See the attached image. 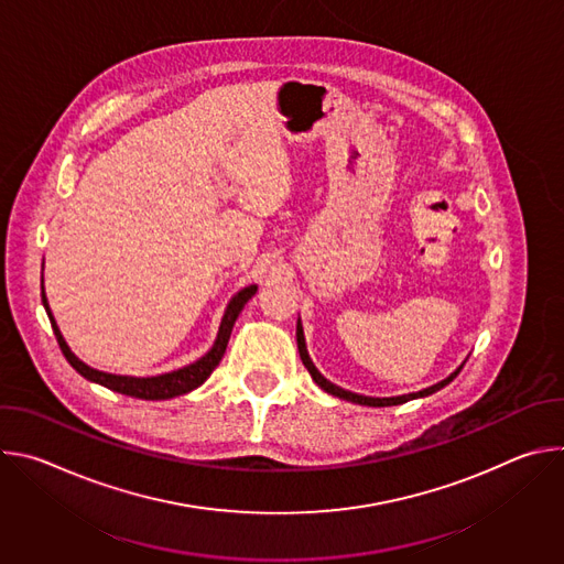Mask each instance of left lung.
Returning <instances> with one entry per match:
<instances>
[{
	"instance_id": "obj_1",
	"label": "left lung",
	"mask_w": 564,
	"mask_h": 564,
	"mask_svg": "<svg viewBox=\"0 0 564 564\" xmlns=\"http://www.w3.org/2000/svg\"><path fill=\"white\" fill-rule=\"evenodd\" d=\"M296 346H299V355H301V361H303V366L307 368V372L312 375V379H314V383L321 388V390H326V392H330V394H335V397H339V399H346V401H352V404H359V406H372V409H383V406H397V404H406V401H411V399H420V397H429V394H433V392H437L440 388H444V386H448L457 375H459V370L464 368V364L466 361H462L446 379H442V381H437V383H433V386H429V388H424V390H417V392H409V394H397V397H368V394H359V392H350V390H344V388H339L337 383H333V381H328L324 375H321L318 370H316V366L312 364V359H310V355H307V346H305V335H303V326H301V316H299V321H296Z\"/></svg>"
}]
</instances>
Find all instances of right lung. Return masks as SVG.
<instances>
[{
	"mask_svg": "<svg viewBox=\"0 0 564 564\" xmlns=\"http://www.w3.org/2000/svg\"><path fill=\"white\" fill-rule=\"evenodd\" d=\"M44 270V268H42ZM259 285H248L243 290H238L227 307H225V314L220 318V326H218V335H216V341L214 346L196 361L178 368V370H172V372H163V375H151V377H131V375H113V372H105V370H98V368H91L89 364H85L79 357H75V352L68 348L66 339L62 337L59 328H57V321L51 312V305H48V299H46V292H44V276H42V303H44V310L51 318V326H53V333H55V339L62 348V355L66 357V361L83 375L85 379L94 381V383H100L113 392H120V394H127V397H135V399H147V401H160V399H172V397H178V394H185V392H192L196 390L200 383L207 381V377L212 375V370L218 366V361L223 359L225 355V348H227V341H229V335H231V328L236 324V318L240 314V310L246 307V303L257 294Z\"/></svg>",
	"mask_w": 564,
	"mask_h": 564,
	"instance_id": "add662e5",
	"label": "right lung"
}]
</instances>
